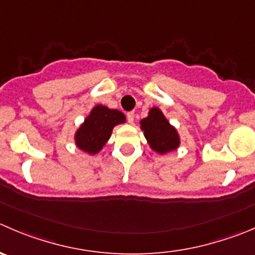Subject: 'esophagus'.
Returning <instances> with one entry per match:
<instances>
[{
	"label": "esophagus",
	"mask_w": 255,
	"mask_h": 255,
	"mask_svg": "<svg viewBox=\"0 0 255 255\" xmlns=\"http://www.w3.org/2000/svg\"><path fill=\"white\" fill-rule=\"evenodd\" d=\"M127 120H128V122H129L130 125H132V123L134 122V113H133V112H128L127 113Z\"/></svg>",
	"instance_id": "esophagus-1"
}]
</instances>
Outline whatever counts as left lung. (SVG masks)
I'll return each mask as SVG.
<instances>
[{
    "mask_svg": "<svg viewBox=\"0 0 255 255\" xmlns=\"http://www.w3.org/2000/svg\"><path fill=\"white\" fill-rule=\"evenodd\" d=\"M148 145L154 153L165 155L180 147V135L177 128L170 125L164 113L158 107H152L148 116L139 121Z\"/></svg>",
    "mask_w": 255,
    "mask_h": 255,
    "instance_id": "left-lung-1",
    "label": "left lung"
}]
</instances>
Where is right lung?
<instances>
[{
  "instance_id": "obj_1",
  "label": "right lung",
  "mask_w": 255,
  "mask_h": 255,
  "mask_svg": "<svg viewBox=\"0 0 255 255\" xmlns=\"http://www.w3.org/2000/svg\"><path fill=\"white\" fill-rule=\"evenodd\" d=\"M126 121V116L121 111L111 110L103 105H96L76 129L73 135L76 147L88 155L98 154L107 144L113 128L123 125Z\"/></svg>"
}]
</instances>
